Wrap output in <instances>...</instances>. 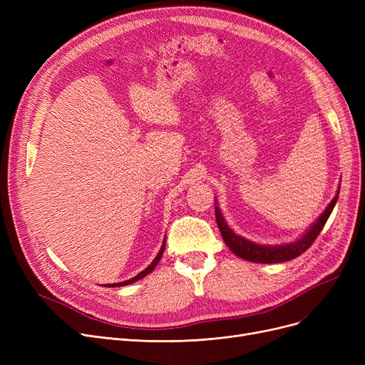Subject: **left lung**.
Wrapping results in <instances>:
<instances>
[{
    "instance_id": "8db88e82",
    "label": "left lung",
    "mask_w": 365,
    "mask_h": 365,
    "mask_svg": "<svg viewBox=\"0 0 365 365\" xmlns=\"http://www.w3.org/2000/svg\"><path fill=\"white\" fill-rule=\"evenodd\" d=\"M339 192L340 190H337L336 197L331 200L329 207L324 210V213L317 219V222L308 229V231H306L299 240H296L294 242H289V244L262 245V244H256L253 241H248V240L237 235L225 222V217L222 216L217 205L215 210L216 222L219 226V231L223 237V241L226 242V245L229 248H231V252L235 253L238 257L245 259L248 262H255V263H281V262L292 260V259L300 256L314 244L317 237L321 234L325 222H327V219L330 217V215L333 212V208L339 198Z\"/></svg>"
}]
</instances>
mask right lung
<instances>
[{
  "label": "right lung",
  "mask_w": 365,
  "mask_h": 365,
  "mask_svg": "<svg viewBox=\"0 0 365 365\" xmlns=\"http://www.w3.org/2000/svg\"><path fill=\"white\" fill-rule=\"evenodd\" d=\"M164 248H165V240H164V242H163V245H161V250H160V253L157 255V257L153 259V262L146 267L145 271H142L140 274H138L136 277L134 278H131V279H127V281H123V282H117V284H109V285H105V287H123V285H128V284H131V282H136V281H139V279H142L143 277H146L148 274H150L153 269H155V266L158 264V262H160V259L163 257V253H164Z\"/></svg>",
  "instance_id": "1"
}]
</instances>
